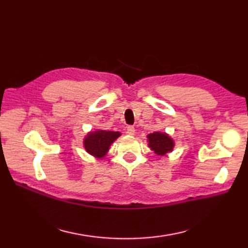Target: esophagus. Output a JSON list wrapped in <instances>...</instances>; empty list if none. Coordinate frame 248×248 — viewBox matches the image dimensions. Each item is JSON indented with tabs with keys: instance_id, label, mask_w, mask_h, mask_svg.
Returning a JSON list of instances; mask_svg holds the SVG:
<instances>
[{
	"instance_id": "esophagus-1",
	"label": "esophagus",
	"mask_w": 248,
	"mask_h": 248,
	"mask_svg": "<svg viewBox=\"0 0 248 248\" xmlns=\"http://www.w3.org/2000/svg\"><path fill=\"white\" fill-rule=\"evenodd\" d=\"M127 133L131 136H133L135 134V128L133 127V125H129V127L127 128Z\"/></svg>"
}]
</instances>
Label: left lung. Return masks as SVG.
Here are the masks:
<instances>
[{
  "instance_id": "1",
  "label": "left lung",
  "mask_w": 248,
  "mask_h": 248,
  "mask_svg": "<svg viewBox=\"0 0 248 248\" xmlns=\"http://www.w3.org/2000/svg\"><path fill=\"white\" fill-rule=\"evenodd\" d=\"M148 147L156 155H165L172 151L175 141L167 133L154 132L147 135Z\"/></svg>"
}]
</instances>
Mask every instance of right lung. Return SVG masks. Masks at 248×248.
Returning a JSON list of instances; mask_svg holds the SVG:
<instances>
[{
    "label": "right lung",
    "mask_w": 248,
    "mask_h": 248,
    "mask_svg": "<svg viewBox=\"0 0 248 248\" xmlns=\"http://www.w3.org/2000/svg\"><path fill=\"white\" fill-rule=\"evenodd\" d=\"M121 135L120 132L115 131H105V130H96L88 132L84 138L83 146L87 154L103 159L107 155L110 145L117 140Z\"/></svg>",
    "instance_id": "1"
}]
</instances>
